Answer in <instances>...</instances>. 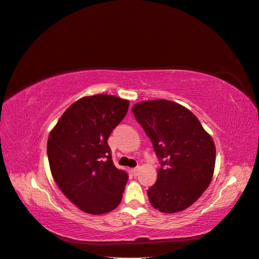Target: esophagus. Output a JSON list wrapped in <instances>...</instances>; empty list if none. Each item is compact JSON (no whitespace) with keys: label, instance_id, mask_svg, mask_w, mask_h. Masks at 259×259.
I'll list each match as a JSON object with an SVG mask.
<instances>
[{"label":"esophagus","instance_id":"34e87169","mask_svg":"<svg viewBox=\"0 0 259 259\" xmlns=\"http://www.w3.org/2000/svg\"><path fill=\"white\" fill-rule=\"evenodd\" d=\"M139 170H140V168H139V167L132 168V174L134 175V176H138V174H139Z\"/></svg>","mask_w":259,"mask_h":259}]
</instances>
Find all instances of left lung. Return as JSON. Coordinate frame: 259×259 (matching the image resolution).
<instances>
[{"mask_svg":"<svg viewBox=\"0 0 259 259\" xmlns=\"http://www.w3.org/2000/svg\"><path fill=\"white\" fill-rule=\"evenodd\" d=\"M161 160L155 184L147 191L151 205L173 214L192 205L214 175V140L189 109L166 99L132 107Z\"/></svg>","mask_w":259,"mask_h":259,"instance_id":"left-lung-1","label":"left lung"}]
</instances>
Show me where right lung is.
I'll use <instances>...</instances> for the list:
<instances>
[{"instance_id":"right-lung-1","label":"right lung","mask_w":259,"mask_h":259,"mask_svg":"<svg viewBox=\"0 0 259 259\" xmlns=\"http://www.w3.org/2000/svg\"><path fill=\"white\" fill-rule=\"evenodd\" d=\"M130 101L108 94L76 100L50 133L48 156L55 183L73 204L103 215L120 204L127 174L117 169L107 140Z\"/></svg>"}]
</instances>
